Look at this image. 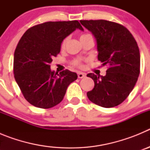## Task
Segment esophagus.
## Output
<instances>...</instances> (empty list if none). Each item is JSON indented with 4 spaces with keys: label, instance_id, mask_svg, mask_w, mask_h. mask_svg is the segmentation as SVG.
I'll list each match as a JSON object with an SVG mask.
<instances>
[{
    "label": "esophagus",
    "instance_id": "obj_1",
    "mask_svg": "<svg viewBox=\"0 0 150 150\" xmlns=\"http://www.w3.org/2000/svg\"><path fill=\"white\" fill-rule=\"evenodd\" d=\"M77 75H78V78H79V79L84 78L85 76H86V74H85L84 73H82V72H78Z\"/></svg>",
    "mask_w": 150,
    "mask_h": 150
}]
</instances>
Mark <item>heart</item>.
Wrapping results in <instances>:
<instances>
[{"label": "heart", "instance_id": "b5f03b06", "mask_svg": "<svg viewBox=\"0 0 150 150\" xmlns=\"http://www.w3.org/2000/svg\"><path fill=\"white\" fill-rule=\"evenodd\" d=\"M88 37H91V35H90L89 34H82V35L80 36V40H83V39H86V38H88ZM66 42H67V39L64 40V41H63V42H62V47H64V46H65ZM72 64H74V65L76 66V67H82L81 60H79V59H76V60H74V62H73Z\"/></svg>", "mask_w": 150, "mask_h": 150}]
</instances>
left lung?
<instances>
[{"mask_svg": "<svg viewBox=\"0 0 150 150\" xmlns=\"http://www.w3.org/2000/svg\"><path fill=\"white\" fill-rule=\"evenodd\" d=\"M95 36L98 59L108 66L104 76L87 74L95 86L87 92L88 99L110 108L122 104L133 90L140 74V56L137 43L129 30L120 24L107 20H80Z\"/></svg>", "mask_w": 150, "mask_h": 150, "instance_id": "8db88e82", "label": "left lung"}]
</instances>
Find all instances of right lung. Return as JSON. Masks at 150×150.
I'll use <instances>...</instances> for the list:
<instances>
[{
    "instance_id": "add662e5",
    "label": "right lung",
    "mask_w": 150,
    "mask_h": 150,
    "mask_svg": "<svg viewBox=\"0 0 150 150\" xmlns=\"http://www.w3.org/2000/svg\"><path fill=\"white\" fill-rule=\"evenodd\" d=\"M76 28H83L77 20L47 22L30 28L16 48L13 73L25 98L33 106L48 109L59 104L67 87L77 74L65 70L52 71L50 64L60 52L64 39Z\"/></svg>"
}]
</instances>
